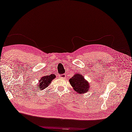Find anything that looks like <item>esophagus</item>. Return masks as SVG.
<instances>
[{"label":"esophagus","instance_id":"esophagus-1","mask_svg":"<svg viewBox=\"0 0 132 132\" xmlns=\"http://www.w3.org/2000/svg\"><path fill=\"white\" fill-rule=\"evenodd\" d=\"M66 77V74H62V75H61L60 76V77L61 78H63V79H64V78H65Z\"/></svg>","mask_w":132,"mask_h":132}]
</instances>
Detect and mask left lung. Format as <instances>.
<instances>
[{"instance_id":"left-lung-1","label":"left lung","mask_w":132,"mask_h":132,"mask_svg":"<svg viewBox=\"0 0 132 132\" xmlns=\"http://www.w3.org/2000/svg\"><path fill=\"white\" fill-rule=\"evenodd\" d=\"M69 82L74 90L78 94L86 93L89 90V85L87 80L85 79L83 75L80 74H75L69 79Z\"/></svg>"}]
</instances>
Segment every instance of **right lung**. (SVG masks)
<instances>
[{
    "mask_svg": "<svg viewBox=\"0 0 132 132\" xmlns=\"http://www.w3.org/2000/svg\"><path fill=\"white\" fill-rule=\"evenodd\" d=\"M55 78V75L54 74H51L50 75H46L44 76L41 78V79L39 80V83L37 87L40 89V91L43 90L45 89L47 86L51 83L52 80H53Z\"/></svg>",
    "mask_w": 132,
    "mask_h": 132,
    "instance_id": "right-lung-1",
    "label": "right lung"
}]
</instances>
